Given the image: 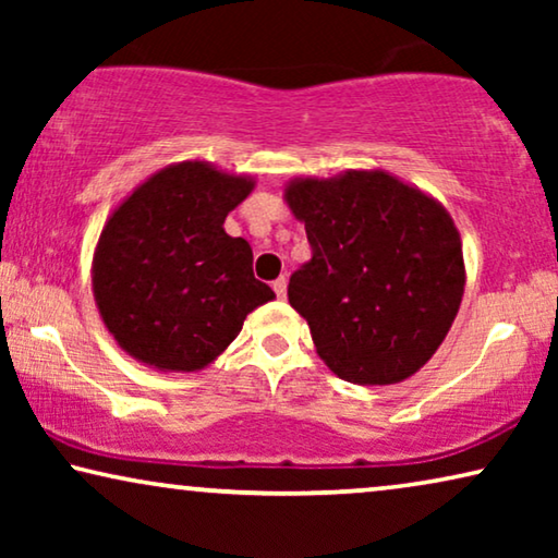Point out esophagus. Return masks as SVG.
Returning a JSON list of instances; mask_svg holds the SVG:
<instances>
[{"instance_id":"obj_1","label":"esophagus","mask_w":558,"mask_h":558,"mask_svg":"<svg viewBox=\"0 0 558 558\" xmlns=\"http://www.w3.org/2000/svg\"><path fill=\"white\" fill-rule=\"evenodd\" d=\"M271 287H274V292H277L279 300H284V296H287V277H279Z\"/></svg>"}]
</instances>
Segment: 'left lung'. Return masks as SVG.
I'll use <instances>...</instances> for the list:
<instances>
[{
	"label": "left lung",
	"mask_w": 558,
	"mask_h": 558,
	"mask_svg": "<svg viewBox=\"0 0 558 558\" xmlns=\"http://www.w3.org/2000/svg\"><path fill=\"white\" fill-rule=\"evenodd\" d=\"M284 203L312 246L287 294L317 355L357 386L414 376L447 338L468 279L445 205L386 170L294 178Z\"/></svg>",
	"instance_id": "1"
}]
</instances>
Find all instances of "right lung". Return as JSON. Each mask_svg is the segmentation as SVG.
I'll return each instance as SVG.
<instances>
[{
	"label": "right lung",
	"instance_id": "add662e5",
	"mask_svg": "<svg viewBox=\"0 0 558 558\" xmlns=\"http://www.w3.org/2000/svg\"><path fill=\"white\" fill-rule=\"evenodd\" d=\"M254 187L251 174L185 159L149 174L113 208L90 284L126 355L162 373H197L239 338L248 312L277 296L254 277L248 241L223 228Z\"/></svg>",
	"mask_w": 558,
	"mask_h": 558
}]
</instances>
